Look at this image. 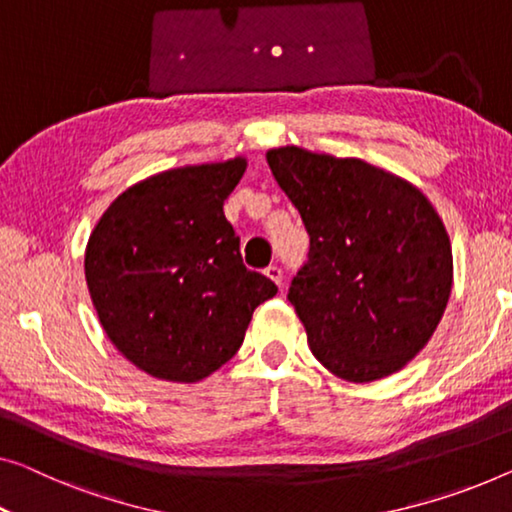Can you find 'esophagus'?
Masks as SVG:
<instances>
[{
    "mask_svg": "<svg viewBox=\"0 0 512 512\" xmlns=\"http://www.w3.org/2000/svg\"><path fill=\"white\" fill-rule=\"evenodd\" d=\"M266 278H271L273 282H276V285L280 287L282 285V271H280V266H276V264H271V266H266Z\"/></svg>",
    "mask_w": 512,
    "mask_h": 512,
    "instance_id": "1",
    "label": "esophagus"
}]
</instances>
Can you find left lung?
Returning <instances> with one entry per match:
<instances>
[{"instance_id": "8db88e82", "label": "left lung", "mask_w": 512, "mask_h": 512, "mask_svg": "<svg viewBox=\"0 0 512 512\" xmlns=\"http://www.w3.org/2000/svg\"><path fill=\"white\" fill-rule=\"evenodd\" d=\"M299 209L310 253L287 299L310 352L335 377L365 384L402 370L437 331L453 253L430 200L361 158L266 151Z\"/></svg>"}]
</instances>
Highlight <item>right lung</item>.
<instances>
[{
	"label": "right lung",
	"instance_id": "obj_1",
	"mask_svg": "<svg viewBox=\"0 0 512 512\" xmlns=\"http://www.w3.org/2000/svg\"><path fill=\"white\" fill-rule=\"evenodd\" d=\"M246 165L239 156L154 174L124 190L89 236L85 278L103 331L151 377H209L278 292L243 266L223 211Z\"/></svg>",
	"mask_w": 512,
	"mask_h": 512
}]
</instances>
